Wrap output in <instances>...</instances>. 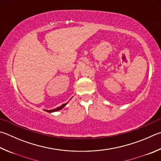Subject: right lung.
<instances>
[{
	"instance_id": "1",
	"label": "right lung",
	"mask_w": 161,
	"mask_h": 161,
	"mask_svg": "<svg viewBox=\"0 0 161 161\" xmlns=\"http://www.w3.org/2000/svg\"><path fill=\"white\" fill-rule=\"evenodd\" d=\"M67 105V103H65V104H63L62 106H60V107H58V108H55V109H53V110H46V111H47V112H48V113H52V112H55V111H58V110H61L63 108V107H65V106Z\"/></svg>"
}]
</instances>
